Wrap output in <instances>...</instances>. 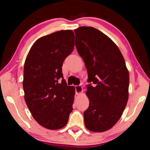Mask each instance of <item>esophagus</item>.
<instances>
[{"label":"esophagus","instance_id":"34e87169","mask_svg":"<svg viewBox=\"0 0 150 150\" xmlns=\"http://www.w3.org/2000/svg\"><path fill=\"white\" fill-rule=\"evenodd\" d=\"M83 89L81 86H75V93L77 95H79L81 93H83Z\"/></svg>","mask_w":150,"mask_h":150}]
</instances>
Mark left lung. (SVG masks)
<instances>
[{"mask_svg":"<svg viewBox=\"0 0 150 150\" xmlns=\"http://www.w3.org/2000/svg\"><path fill=\"white\" fill-rule=\"evenodd\" d=\"M77 52L88 72L86 95L89 106L84 116L88 130L103 132L120 118L128 99L129 72L120 50L100 30L81 26L74 30Z\"/></svg>","mask_w":150,"mask_h":150,"instance_id":"obj_1","label":"left lung"}]
</instances>
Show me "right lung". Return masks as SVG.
Returning <instances> with one entry per match:
<instances>
[{"mask_svg":"<svg viewBox=\"0 0 150 150\" xmlns=\"http://www.w3.org/2000/svg\"><path fill=\"white\" fill-rule=\"evenodd\" d=\"M74 38L71 30L44 35L32 45L25 60V102L35 120L50 130L64 127L73 110L75 87L67 85L62 67L74 49Z\"/></svg>","mask_w":150,"mask_h":150,"instance_id":"1","label":"right lung"}]
</instances>
